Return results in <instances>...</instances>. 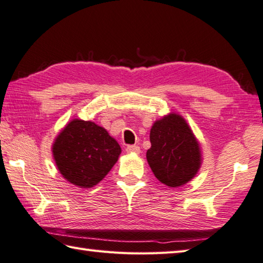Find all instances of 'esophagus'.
Segmentation results:
<instances>
[{"instance_id": "esophagus-1", "label": "esophagus", "mask_w": 263, "mask_h": 263, "mask_svg": "<svg viewBox=\"0 0 263 263\" xmlns=\"http://www.w3.org/2000/svg\"><path fill=\"white\" fill-rule=\"evenodd\" d=\"M125 150L127 154H139L140 153V147L136 146V144H130V146L126 147Z\"/></svg>"}]
</instances>
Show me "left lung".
Segmentation results:
<instances>
[{
    "label": "left lung",
    "mask_w": 263,
    "mask_h": 263,
    "mask_svg": "<svg viewBox=\"0 0 263 263\" xmlns=\"http://www.w3.org/2000/svg\"><path fill=\"white\" fill-rule=\"evenodd\" d=\"M150 142L147 160L161 183L181 186L197 174L201 164L199 143L182 116L170 114L156 122L150 131Z\"/></svg>",
    "instance_id": "obj_1"
}]
</instances>
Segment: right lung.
I'll return each instance as SVG.
<instances>
[{"instance_id":"right-lung-1","label":"right lung","mask_w":263,"mask_h":263,"mask_svg":"<svg viewBox=\"0 0 263 263\" xmlns=\"http://www.w3.org/2000/svg\"><path fill=\"white\" fill-rule=\"evenodd\" d=\"M120 154V144L104 127L82 120L70 122L53 146L61 174L80 187H92L102 181Z\"/></svg>"}]
</instances>
